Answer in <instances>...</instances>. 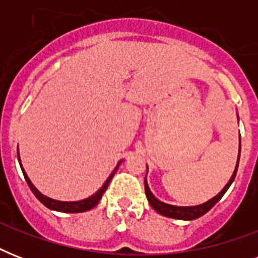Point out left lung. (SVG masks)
Instances as JSON below:
<instances>
[{
	"mask_svg": "<svg viewBox=\"0 0 258 258\" xmlns=\"http://www.w3.org/2000/svg\"><path fill=\"white\" fill-rule=\"evenodd\" d=\"M240 153H241V138H240ZM240 153H238V159H237V166L236 170L233 172L232 178L229 179V182L226 183L222 190H221L216 197H213L212 200H209L208 202H205L202 205H198V206H174V205H167L165 202H162V201L157 200L154 194L150 190L149 184H147V180L145 178V191H146V197H147V200H149V204L151 205V208L158 212L159 214L165 217H169V218H176V220H184V221H191V220H197V218H200L201 216H204L206 213L210 210V209L214 206V205L218 202V201L224 197V194L226 192L229 187H230V184L233 183V180L236 178L237 174V169H238V162H240Z\"/></svg>",
	"mask_w": 258,
	"mask_h": 258,
	"instance_id": "left-lung-1",
	"label": "left lung"
}]
</instances>
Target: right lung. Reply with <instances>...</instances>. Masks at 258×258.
Returning a JSON list of instances; mask_svg holds the SVG:
<instances>
[{
  "instance_id": "right-lung-1",
  "label": "right lung",
  "mask_w": 258,
  "mask_h": 258,
  "mask_svg": "<svg viewBox=\"0 0 258 258\" xmlns=\"http://www.w3.org/2000/svg\"><path fill=\"white\" fill-rule=\"evenodd\" d=\"M18 162H20V155H18ZM121 163V161L117 163V166L115 167V170H113L112 172H111V175L108 176V179L105 180L104 184L101 186L100 190H97L93 196H91L89 198H87V200H83V201H76V202H61V201H56V200H52V198H48V197H45L44 194H41V192L38 191L37 188L34 187L33 183L30 182V179L28 178V175H26V172L24 171V169H22V165H21V170L22 172H24V178H25L26 183H28V186L30 187V190L33 191V194L36 197H37V200L41 202L42 205H45L46 208L48 209H52V210H56V212H61V213H83V212H87V210H91L92 208H95L97 204H99V201H100L101 196L104 194V191L107 190V187H108L109 182H111V179H112L113 174L116 172L117 167H119V165Z\"/></svg>"
}]
</instances>
